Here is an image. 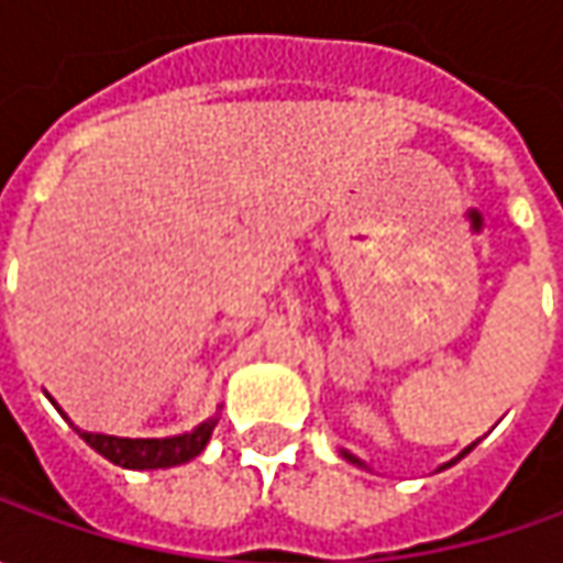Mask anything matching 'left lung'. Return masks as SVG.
I'll return each mask as SVG.
<instances>
[{"mask_svg":"<svg viewBox=\"0 0 563 563\" xmlns=\"http://www.w3.org/2000/svg\"><path fill=\"white\" fill-rule=\"evenodd\" d=\"M473 448H476V442H473V444H466L464 451H461V454H457V457H454V461H448V464H442V466H439V470H448V466H451V464H457V461H461V457H466V454H470V451H473ZM341 457H344V461H347V464H354V466H366V464H363V461H360L357 454H351V451H344V448H341Z\"/></svg>","mask_w":563,"mask_h":563,"instance_id":"1","label":"left lung"}]
</instances>
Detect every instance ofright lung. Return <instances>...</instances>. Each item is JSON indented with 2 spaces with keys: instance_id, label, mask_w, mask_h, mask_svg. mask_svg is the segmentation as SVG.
Returning a JSON list of instances; mask_svg holds the SVG:
<instances>
[{
  "instance_id": "obj_1",
  "label": "right lung",
  "mask_w": 563,
  "mask_h": 563,
  "mask_svg": "<svg viewBox=\"0 0 563 563\" xmlns=\"http://www.w3.org/2000/svg\"><path fill=\"white\" fill-rule=\"evenodd\" d=\"M55 410L65 417V410H62L58 404H55ZM65 420H68V417H65ZM216 422H219V413L203 420L200 426H194L190 432L168 435V439H121V435H106V432L80 429L75 422H71V426H75V432L84 442L90 444L97 454H102L106 461H112V464L124 466V470H168V466L194 461V457L206 448V442L212 439Z\"/></svg>"
}]
</instances>
